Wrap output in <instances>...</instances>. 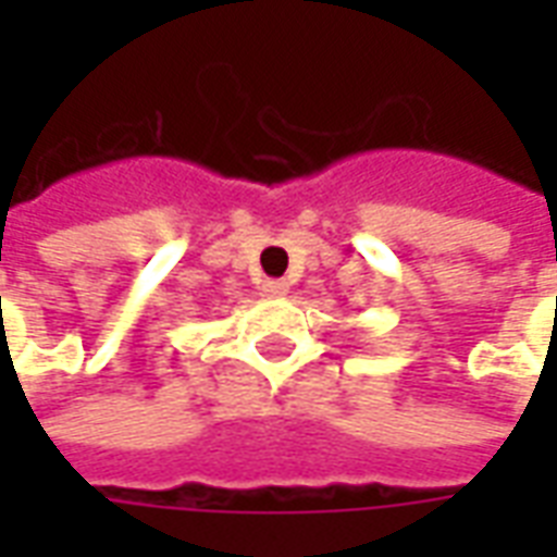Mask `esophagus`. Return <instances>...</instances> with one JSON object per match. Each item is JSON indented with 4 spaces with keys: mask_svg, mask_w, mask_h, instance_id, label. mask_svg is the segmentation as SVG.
I'll list each match as a JSON object with an SVG mask.
<instances>
[{
    "mask_svg": "<svg viewBox=\"0 0 557 557\" xmlns=\"http://www.w3.org/2000/svg\"><path fill=\"white\" fill-rule=\"evenodd\" d=\"M262 292H265V295H286V292H289V283H286V280H265V283H262Z\"/></svg>",
    "mask_w": 557,
    "mask_h": 557,
    "instance_id": "obj_1",
    "label": "esophagus"
}]
</instances>
